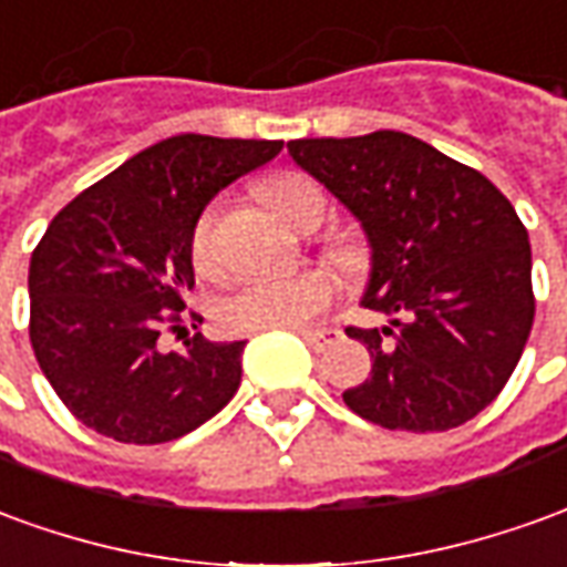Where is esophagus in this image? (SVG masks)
Here are the masks:
<instances>
[{
	"label": "esophagus",
	"instance_id": "34e87169",
	"mask_svg": "<svg viewBox=\"0 0 567 567\" xmlns=\"http://www.w3.org/2000/svg\"><path fill=\"white\" fill-rule=\"evenodd\" d=\"M300 338H303V343H307L312 352H322L324 347L334 343L340 334L338 331H331V328H322V331H300Z\"/></svg>",
	"mask_w": 567,
	"mask_h": 567
}]
</instances>
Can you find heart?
Segmentation results:
<instances>
[{
    "mask_svg": "<svg viewBox=\"0 0 567 567\" xmlns=\"http://www.w3.org/2000/svg\"><path fill=\"white\" fill-rule=\"evenodd\" d=\"M260 199L282 217L288 227L312 233L322 227L328 215V199L322 187L303 174H276L260 184ZM217 208H205L189 236L193 267L212 272L217 267L215 239ZM324 257L334 260L340 270L359 276L368 270V248L359 243L324 245ZM340 297V282L328 270H310L288 279H248L236 291H229L217 319L229 334H260V331H307L322 319L328 307Z\"/></svg>",
    "mask_w": 567,
    "mask_h": 567,
    "instance_id": "obj_1",
    "label": "heart"
}]
</instances>
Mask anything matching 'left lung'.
Here are the masks:
<instances>
[{
    "label": "left lung",
    "mask_w": 567,
    "mask_h": 567,
    "mask_svg": "<svg viewBox=\"0 0 567 567\" xmlns=\"http://www.w3.org/2000/svg\"><path fill=\"white\" fill-rule=\"evenodd\" d=\"M288 153L362 220V303L390 316L386 328H347L371 352V374L343 402L383 430L473 421L516 371L534 324L516 208L485 174L402 132L300 137Z\"/></svg>",
    "instance_id": "8db88e82"
}]
</instances>
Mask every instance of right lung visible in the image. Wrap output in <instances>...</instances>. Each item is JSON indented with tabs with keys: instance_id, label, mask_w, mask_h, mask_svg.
Masks as SVG:
<instances>
[{
	"instance_id": "add662e5",
	"label": "right lung",
	"mask_w": 567,
	"mask_h": 567,
	"mask_svg": "<svg viewBox=\"0 0 567 567\" xmlns=\"http://www.w3.org/2000/svg\"><path fill=\"white\" fill-rule=\"evenodd\" d=\"M279 150L282 141L177 134L82 189L51 220L30 257V343L76 421L125 445H159L236 395L245 340L193 334L187 352H162L159 334L184 322L202 208Z\"/></svg>"
}]
</instances>
